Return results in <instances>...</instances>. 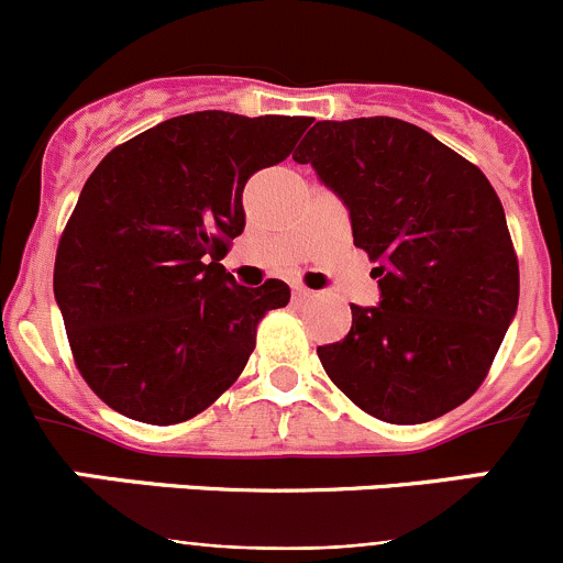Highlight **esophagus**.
Returning a JSON list of instances; mask_svg holds the SVG:
<instances>
[{
  "mask_svg": "<svg viewBox=\"0 0 563 563\" xmlns=\"http://www.w3.org/2000/svg\"><path fill=\"white\" fill-rule=\"evenodd\" d=\"M310 297H313V291H310V288L294 286V299H297V302H302V299H310Z\"/></svg>",
  "mask_w": 563,
  "mask_h": 563,
  "instance_id": "esophagus-1",
  "label": "esophagus"
}]
</instances>
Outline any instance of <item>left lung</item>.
I'll list each match as a JSON object with an SVG mask.
<instances>
[{"instance_id":"obj_1","label":"left lung","mask_w":563,"mask_h":563,"mask_svg":"<svg viewBox=\"0 0 563 563\" xmlns=\"http://www.w3.org/2000/svg\"><path fill=\"white\" fill-rule=\"evenodd\" d=\"M340 196L382 302L351 305L343 340L318 345L334 387L391 424L468 400L518 313L520 272L487 176L428 130L391 117L316 122L294 152Z\"/></svg>"}]
</instances>
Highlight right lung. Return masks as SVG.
I'll return each mask as SVG.
<instances>
[{
    "label": "right lung",
    "instance_id": "add662e5",
    "mask_svg": "<svg viewBox=\"0 0 563 563\" xmlns=\"http://www.w3.org/2000/svg\"><path fill=\"white\" fill-rule=\"evenodd\" d=\"M308 117L196 111L111 150L62 231L54 297L84 382L113 411L176 424L245 371L255 329L291 288L236 286L220 258L242 190L291 155Z\"/></svg>",
    "mask_w": 563,
    "mask_h": 563
}]
</instances>
